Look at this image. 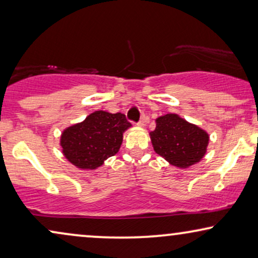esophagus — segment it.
Segmentation results:
<instances>
[{
    "instance_id": "esophagus-1",
    "label": "esophagus",
    "mask_w": 258,
    "mask_h": 258,
    "mask_svg": "<svg viewBox=\"0 0 258 258\" xmlns=\"http://www.w3.org/2000/svg\"><path fill=\"white\" fill-rule=\"evenodd\" d=\"M137 125H140V126H144L146 125V117H142L141 118V121L137 123Z\"/></svg>"
}]
</instances>
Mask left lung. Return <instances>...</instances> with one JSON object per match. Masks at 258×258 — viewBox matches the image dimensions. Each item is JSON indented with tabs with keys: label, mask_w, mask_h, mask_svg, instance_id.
I'll return each mask as SVG.
<instances>
[{
	"label": "left lung",
	"mask_w": 258,
	"mask_h": 258,
	"mask_svg": "<svg viewBox=\"0 0 258 258\" xmlns=\"http://www.w3.org/2000/svg\"><path fill=\"white\" fill-rule=\"evenodd\" d=\"M156 128L150 140L155 153L169 164L186 169L199 162L207 154L209 134L177 114H167L156 118Z\"/></svg>",
	"instance_id": "8db88e82"
}]
</instances>
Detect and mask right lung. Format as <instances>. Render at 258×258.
I'll use <instances>...</instances> for the list:
<instances>
[{"instance_id":"obj_1","label":"right lung","mask_w":258,"mask_h":258,"mask_svg":"<svg viewBox=\"0 0 258 258\" xmlns=\"http://www.w3.org/2000/svg\"><path fill=\"white\" fill-rule=\"evenodd\" d=\"M132 124L125 115L97 110L62 132L59 146L64 157L81 170H95L118 153L123 134Z\"/></svg>"}]
</instances>
